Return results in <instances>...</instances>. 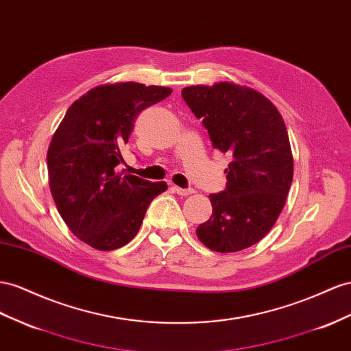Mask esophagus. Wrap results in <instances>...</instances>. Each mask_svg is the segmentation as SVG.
<instances>
[{
  "mask_svg": "<svg viewBox=\"0 0 351 351\" xmlns=\"http://www.w3.org/2000/svg\"><path fill=\"white\" fill-rule=\"evenodd\" d=\"M173 191L177 195H182V196H189V195L195 193V189H183V187H178V186H173Z\"/></svg>",
  "mask_w": 351,
  "mask_h": 351,
  "instance_id": "obj_1",
  "label": "esophagus"
}]
</instances>
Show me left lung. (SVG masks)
Listing matches in <instances>:
<instances>
[{"label": "left lung", "mask_w": 351, "mask_h": 351, "mask_svg": "<svg viewBox=\"0 0 351 351\" xmlns=\"http://www.w3.org/2000/svg\"><path fill=\"white\" fill-rule=\"evenodd\" d=\"M182 96L202 119L213 147L232 158L226 191L210 195L213 215L197 226V239L215 252L250 248L276 223L292 183L285 122L266 96L246 85H191Z\"/></svg>", "instance_id": "left-lung-1"}]
</instances>
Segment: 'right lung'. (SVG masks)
<instances>
[{"instance_id":"add662e5","label":"right lung","mask_w":351,"mask_h":351,"mask_svg":"<svg viewBox=\"0 0 351 351\" xmlns=\"http://www.w3.org/2000/svg\"><path fill=\"white\" fill-rule=\"evenodd\" d=\"M173 93L140 82L103 84L66 110L47 152L49 183L63 221L99 251H113L137 234L149 204L165 182L122 176L115 167L138 113Z\"/></svg>"}]
</instances>
